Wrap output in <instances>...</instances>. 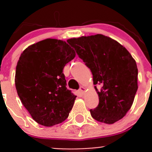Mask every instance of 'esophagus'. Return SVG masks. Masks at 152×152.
Returning a JSON list of instances; mask_svg holds the SVG:
<instances>
[{
    "instance_id": "1",
    "label": "esophagus",
    "mask_w": 152,
    "mask_h": 152,
    "mask_svg": "<svg viewBox=\"0 0 152 152\" xmlns=\"http://www.w3.org/2000/svg\"><path fill=\"white\" fill-rule=\"evenodd\" d=\"M79 91H80L82 93H84L85 91V87H84L83 86H81L80 88H79Z\"/></svg>"
}]
</instances>
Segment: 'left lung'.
I'll return each mask as SVG.
<instances>
[{
  "instance_id": "obj_1",
  "label": "left lung",
  "mask_w": 152,
  "mask_h": 152,
  "mask_svg": "<svg viewBox=\"0 0 152 152\" xmlns=\"http://www.w3.org/2000/svg\"><path fill=\"white\" fill-rule=\"evenodd\" d=\"M67 42L93 74L99 103L90 110L92 117L108 124L124 118L132 105L138 87L137 64L129 52L117 41L102 34L73 38Z\"/></svg>"
}]
</instances>
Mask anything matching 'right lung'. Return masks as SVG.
I'll return each instance as SVG.
<instances>
[{
	"instance_id": "obj_1",
	"label": "right lung",
	"mask_w": 152,
	"mask_h": 152,
	"mask_svg": "<svg viewBox=\"0 0 152 152\" xmlns=\"http://www.w3.org/2000/svg\"><path fill=\"white\" fill-rule=\"evenodd\" d=\"M76 56L67 42L46 39L21 53L15 72V87L32 118L52 126L63 122L73 108L75 96L66 87L63 68Z\"/></svg>"
}]
</instances>
